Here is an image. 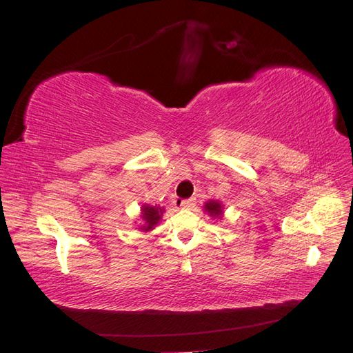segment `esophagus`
Returning <instances> with one entry per match:
<instances>
[{"label":"esophagus","instance_id":"34e87169","mask_svg":"<svg viewBox=\"0 0 353 353\" xmlns=\"http://www.w3.org/2000/svg\"><path fill=\"white\" fill-rule=\"evenodd\" d=\"M176 205L179 208H183V209H190V208H193L196 205V201H194V199H185V200L176 201Z\"/></svg>","mask_w":353,"mask_h":353}]
</instances>
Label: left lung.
I'll return each mask as SVG.
<instances>
[{
  "label": "left lung",
  "mask_w": 353,
  "mask_h": 353,
  "mask_svg": "<svg viewBox=\"0 0 353 353\" xmlns=\"http://www.w3.org/2000/svg\"><path fill=\"white\" fill-rule=\"evenodd\" d=\"M205 209L209 212V215L213 216V218L222 215V206H221V203H218V201H215V200L208 201L206 205H205Z\"/></svg>",
  "instance_id": "1"
}]
</instances>
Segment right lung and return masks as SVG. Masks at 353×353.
Returning <instances> with one entry per match:
<instances>
[{
    "label": "right lung",
    "mask_w": 353,
    "mask_h": 353,
    "mask_svg": "<svg viewBox=\"0 0 353 353\" xmlns=\"http://www.w3.org/2000/svg\"><path fill=\"white\" fill-rule=\"evenodd\" d=\"M162 215H163V210L160 208L144 205L143 206V219L145 221V227L143 230H147V231L152 230Z\"/></svg>",
    "instance_id": "add662e5"
}]
</instances>
